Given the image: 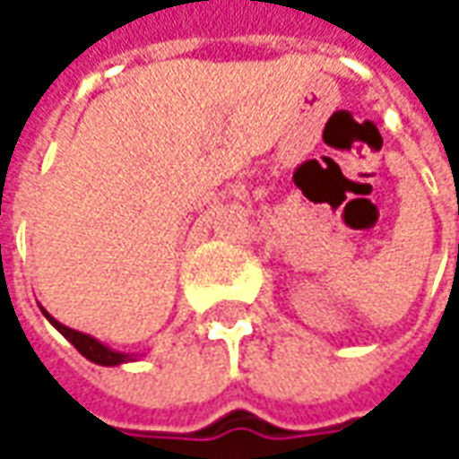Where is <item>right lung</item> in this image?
Masks as SVG:
<instances>
[{
    "mask_svg": "<svg viewBox=\"0 0 459 459\" xmlns=\"http://www.w3.org/2000/svg\"><path fill=\"white\" fill-rule=\"evenodd\" d=\"M43 314L48 316V322L56 326L58 332H61L63 337L68 340V342L74 344L76 350H79L81 355L86 358V360L97 362V365H119V362H127L130 358L127 355H122V352H115V350H109V347H104V344L94 340V337H89V334H83V332H76V329H68L61 322H56L48 311L43 308Z\"/></svg>",
    "mask_w": 459,
    "mask_h": 459,
    "instance_id": "obj_1",
    "label": "right lung"
}]
</instances>
